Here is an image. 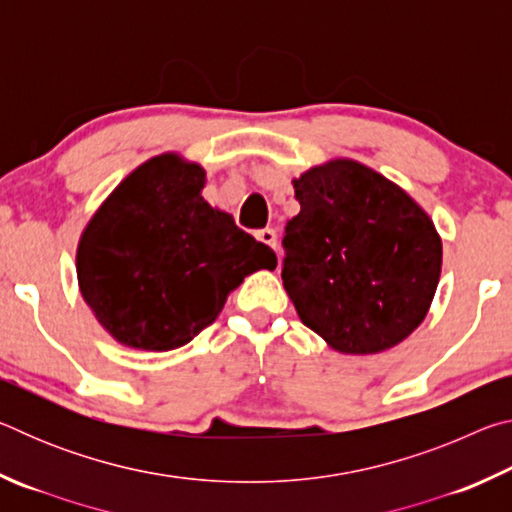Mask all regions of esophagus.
Here are the masks:
<instances>
[{
    "label": "esophagus",
    "mask_w": 512,
    "mask_h": 512,
    "mask_svg": "<svg viewBox=\"0 0 512 512\" xmlns=\"http://www.w3.org/2000/svg\"><path fill=\"white\" fill-rule=\"evenodd\" d=\"M259 241H262V244H266L268 248H277V235H275V230H271V228H264V230H259L257 235H255Z\"/></svg>",
    "instance_id": "esophagus-1"
}]
</instances>
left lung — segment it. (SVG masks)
<instances>
[{
    "label": "left lung",
    "mask_w": 512,
    "mask_h": 512,
    "mask_svg": "<svg viewBox=\"0 0 512 512\" xmlns=\"http://www.w3.org/2000/svg\"><path fill=\"white\" fill-rule=\"evenodd\" d=\"M300 212L284 228L282 282L302 323L343 354L402 343L443 266L429 214L375 169L329 160L293 180Z\"/></svg>",
    "instance_id": "8db88e82"
}]
</instances>
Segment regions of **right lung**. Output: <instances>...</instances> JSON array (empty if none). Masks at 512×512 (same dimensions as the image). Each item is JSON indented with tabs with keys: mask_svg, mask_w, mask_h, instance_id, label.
I'll return each instance as SVG.
<instances>
[{
	"mask_svg": "<svg viewBox=\"0 0 512 512\" xmlns=\"http://www.w3.org/2000/svg\"><path fill=\"white\" fill-rule=\"evenodd\" d=\"M205 169L162 153L121 180L76 250L83 300L137 350H176L212 325L244 277L277 257L201 196Z\"/></svg>",
	"mask_w": 512,
	"mask_h": 512,
	"instance_id": "obj_1",
	"label": "right lung"
}]
</instances>
